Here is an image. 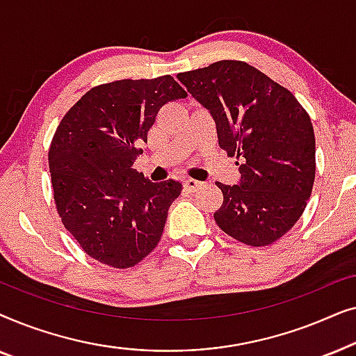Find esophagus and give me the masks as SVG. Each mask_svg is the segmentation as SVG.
I'll return each mask as SVG.
<instances>
[{
	"label": "esophagus",
	"instance_id": "34e87169",
	"mask_svg": "<svg viewBox=\"0 0 356 356\" xmlns=\"http://www.w3.org/2000/svg\"><path fill=\"white\" fill-rule=\"evenodd\" d=\"M201 184H202L201 181H196V179H191V178L184 179V181H183V186L188 193H194L199 186H201Z\"/></svg>",
	"mask_w": 356,
	"mask_h": 356
}]
</instances>
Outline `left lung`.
Here are the masks:
<instances>
[{"instance_id": "obj_1", "label": "left lung", "mask_w": 356, "mask_h": 356, "mask_svg": "<svg viewBox=\"0 0 356 356\" xmlns=\"http://www.w3.org/2000/svg\"><path fill=\"white\" fill-rule=\"evenodd\" d=\"M177 77L211 111L218 145L241 160L240 183H217V225L245 245H272L291 230L313 191L309 115L289 89L245 61H217Z\"/></svg>"}]
</instances>
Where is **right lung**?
I'll use <instances>...</instances> for the list:
<instances>
[{
	"label": "right lung",
	"instance_id": "1",
	"mask_svg": "<svg viewBox=\"0 0 356 356\" xmlns=\"http://www.w3.org/2000/svg\"><path fill=\"white\" fill-rule=\"evenodd\" d=\"M188 94L172 76L102 84L58 124L48 165L63 225L90 257L128 269L159 245L181 183L133 168L159 110Z\"/></svg>",
	"mask_w": 356,
	"mask_h": 356
}]
</instances>
